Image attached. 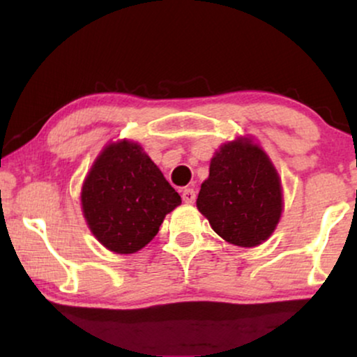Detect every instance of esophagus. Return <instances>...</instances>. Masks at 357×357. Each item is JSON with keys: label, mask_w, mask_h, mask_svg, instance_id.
Returning <instances> with one entry per match:
<instances>
[{"label": "esophagus", "mask_w": 357, "mask_h": 357, "mask_svg": "<svg viewBox=\"0 0 357 357\" xmlns=\"http://www.w3.org/2000/svg\"><path fill=\"white\" fill-rule=\"evenodd\" d=\"M182 199L183 203H188V204L195 203V199H197V192H195L193 188H185L182 192Z\"/></svg>", "instance_id": "esophagus-1"}]
</instances>
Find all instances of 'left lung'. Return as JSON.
Here are the masks:
<instances>
[{
    "label": "left lung",
    "instance_id": "8db88e82",
    "mask_svg": "<svg viewBox=\"0 0 357 357\" xmlns=\"http://www.w3.org/2000/svg\"><path fill=\"white\" fill-rule=\"evenodd\" d=\"M197 206L224 241L257 247L280 222V175L260 146L248 138L229 141L213 155Z\"/></svg>",
    "mask_w": 357,
    "mask_h": 357
}]
</instances>
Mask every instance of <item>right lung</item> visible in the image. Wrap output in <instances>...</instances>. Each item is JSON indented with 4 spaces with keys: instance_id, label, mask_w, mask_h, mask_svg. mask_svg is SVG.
I'll return each mask as SVG.
<instances>
[{
    "instance_id": "right-lung-1",
    "label": "right lung",
    "mask_w": 357,
    "mask_h": 357,
    "mask_svg": "<svg viewBox=\"0 0 357 357\" xmlns=\"http://www.w3.org/2000/svg\"><path fill=\"white\" fill-rule=\"evenodd\" d=\"M182 203L138 143L105 146L82 183V213L102 245L135 253L153 241L165 214Z\"/></svg>"
}]
</instances>
